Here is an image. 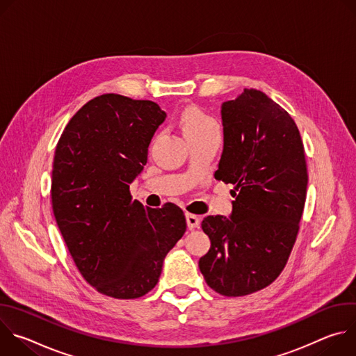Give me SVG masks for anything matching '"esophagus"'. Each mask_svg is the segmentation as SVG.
<instances>
[{"mask_svg": "<svg viewBox=\"0 0 356 356\" xmlns=\"http://www.w3.org/2000/svg\"><path fill=\"white\" fill-rule=\"evenodd\" d=\"M186 222H187V227H188L190 229L198 228V227H200V217L187 213V214H186Z\"/></svg>", "mask_w": 356, "mask_h": 356, "instance_id": "obj_1", "label": "esophagus"}]
</instances>
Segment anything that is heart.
I'll use <instances>...</instances> for the list:
<instances>
[{"label": "heart", "mask_w": 356, "mask_h": 356, "mask_svg": "<svg viewBox=\"0 0 356 356\" xmlns=\"http://www.w3.org/2000/svg\"><path fill=\"white\" fill-rule=\"evenodd\" d=\"M181 127L184 134H188V132L206 131L209 128L217 127V122L211 117L202 113L201 110L195 107H190L184 110V113L181 114Z\"/></svg>", "instance_id": "obj_1"}]
</instances>
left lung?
<instances>
[{"label": "left lung", "instance_id": "obj_1", "mask_svg": "<svg viewBox=\"0 0 356 356\" xmlns=\"http://www.w3.org/2000/svg\"><path fill=\"white\" fill-rule=\"evenodd\" d=\"M224 147L216 179L235 186L229 217L207 216L201 228L210 250L198 268L228 297L273 283L298 232L307 193V165L293 118L265 92L245 88L221 106Z\"/></svg>", "mask_w": 356, "mask_h": 356}]
</instances>
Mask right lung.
Wrapping results in <instances>:
<instances>
[{"mask_svg": "<svg viewBox=\"0 0 356 356\" xmlns=\"http://www.w3.org/2000/svg\"><path fill=\"white\" fill-rule=\"evenodd\" d=\"M165 120L154 101L103 94L73 115L56 146L50 194L58 227L86 282L114 298L154 289L186 232L177 206L145 209L129 193Z\"/></svg>", "mask_w": 356, "mask_h": 356, "instance_id": "1", "label": "right lung"}]
</instances>
